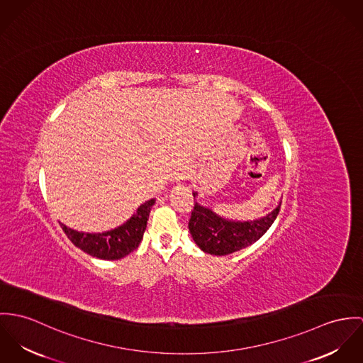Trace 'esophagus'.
Listing matches in <instances>:
<instances>
[{
    "instance_id": "1",
    "label": "esophagus",
    "mask_w": 363,
    "mask_h": 363,
    "mask_svg": "<svg viewBox=\"0 0 363 363\" xmlns=\"http://www.w3.org/2000/svg\"><path fill=\"white\" fill-rule=\"evenodd\" d=\"M189 178V171L186 168H179L175 174H174V182L181 185L185 184V181Z\"/></svg>"
}]
</instances>
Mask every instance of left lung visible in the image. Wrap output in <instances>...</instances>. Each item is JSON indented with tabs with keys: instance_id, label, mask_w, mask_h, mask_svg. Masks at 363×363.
Listing matches in <instances>:
<instances>
[{
	"instance_id": "left-lung-1",
	"label": "left lung",
	"mask_w": 363,
	"mask_h": 363,
	"mask_svg": "<svg viewBox=\"0 0 363 363\" xmlns=\"http://www.w3.org/2000/svg\"><path fill=\"white\" fill-rule=\"evenodd\" d=\"M198 192H194V198ZM281 201L269 214L257 220L235 221L218 216L208 207L195 201L189 220V231L204 253L225 256L260 240L279 216Z\"/></svg>"
}]
</instances>
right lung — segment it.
I'll use <instances>...</instances> for the list:
<instances>
[{
  "label": "right lung",
  "instance_id": "1",
  "mask_svg": "<svg viewBox=\"0 0 363 363\" xmlns=\"http://www.w3.org/2000/svg\"><path fill=\"white\" fill-rule=\"evenodd\" d=\"M156 199L140 204L136 213L122 225L104 233H79L61 224L68 240L87 255L103 260H118L133 252L143 238L149 214Z\"/></svg>",
  "mask_w": 363,
  "mask_h": 363
}]
</instances>
